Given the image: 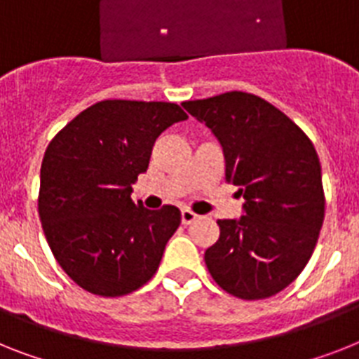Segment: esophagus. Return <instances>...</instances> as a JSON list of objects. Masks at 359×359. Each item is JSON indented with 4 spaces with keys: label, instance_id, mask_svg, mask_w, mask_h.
Wrapping results in <instances>:
<instances>
[{
    "label": "esophagus",
    "instance_id": "esophagus-1",
    "mask_svg": "<svg viewBox=\"0 0 359 359\" xmlns=\"http://www.w3.org/2000/svg\"><path fill=\"white\" fill-rule=\"evenodd\" d=\"M180 217H182V224H191V222H195L197 221V213H194L191 212V210H182V212H180Z\"/></svg>",
    "mask_w": 359,
    "mask_h": 359
}]
</instances>
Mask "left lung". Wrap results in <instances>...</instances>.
Segmentation results:
<instances>
[{
	"mask_svg": "<svg viewBox=\"0 0 359 359\" xmlns=\"http://www.w3.org/2000/svg\"><path fill=\"white\" fill-rule=\"evenodd\" d=\"M182 105L212 129L224 153L226 180L245 198V215L217 221L221 236L204 254L208 270L231 296H273L303 272L323 226L318 153L287 114L250 93Z\"/></svg>",
	"mask_w": 359,
	"mask_h": 359,
	"instance_id": "left-lung-1",
	"label": "left lung"
}]
</instances>
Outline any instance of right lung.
<instances>
[{"mask_svg":"<svg viewBox=\"0 0 359 359\" xmlns=\"http://www.w3.org/2000/svg\"><path fill=\"white\" fill-rule=\"evenodd\" d=\"M186 118L170 102L104 100L50 140L38 212L50 252L83 290L126 296L155 276L180 212L135 204L131 184L147 170L158 135Z\"/></svg>","mask_w":359,"mask_h":359,"instance_id":"obj_1","label":"right lung"}]
</instances>
